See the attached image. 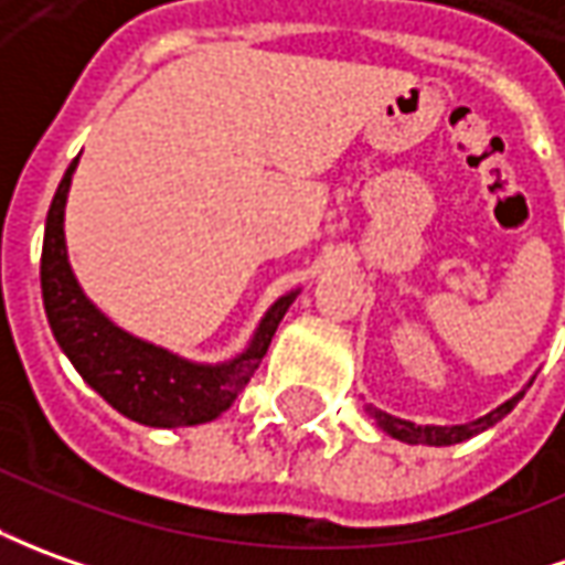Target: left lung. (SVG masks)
<instances>
[{"label":"left lung","instance_id":"obj_1","mask_svg":"<svg viewBox=\"0 0 565 565\" xmlns=\"http://www.w3.org/2000/svg\"><path fill=\"white\" fill-rule=\"evenodd\" d=\"M532 384V381H529ZM526 394V387L520 391V394H513L511 399H504L501 406H495L492 412H486L480 418H473L468 424H415L406 422V418H396L391 412H381L375 406H365V412L375 418L384 434H391L394 439H403V443H412V446H455V443H465V439L477 437V434H483L489 427H495L508 412H513V406L523 399Z\"/></svg>","mask_w":565,"mask_h":565}]
</instances>
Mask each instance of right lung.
Returning <instances> with one entry per match:
<instances>
[{"mask_svg":"<svg viewBox=\"0 0 565 565\" xmlns=\"http://www.w3.org/2000/svg\"><path fill=\"white\" fill-rule=\"evenodd\" d=\"M76 166L79 157L70 162L67 174L57 184L42 239V305L54 341L67 353L70 363L76 365L82 381L131 422L147 427H193L215 422L245 391V384L270 348L276 326L282 322L301 289L276 298L270 310L260 317L243 353L224 363H193L153 341H143L138 334L119 329L88 301L70 267L64 209Z\"/></svg>","mask_w":565,"mask_h":565,"instance_id":"right-lung-1","label":"right lung"}]
</instances>
